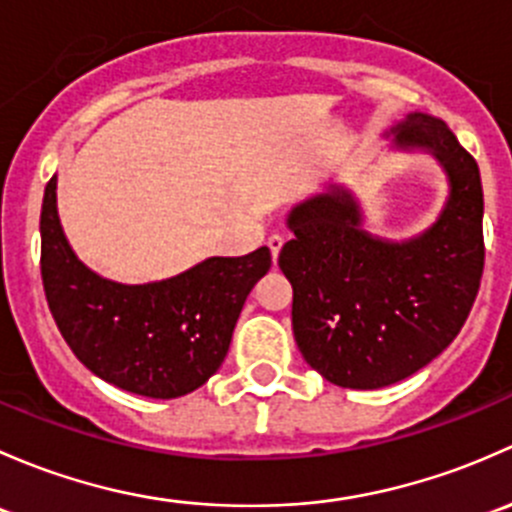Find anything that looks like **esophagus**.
<instances>
[{
    "label": "esophagus",
    "instance_id": "obj_1",
    "mask_svg": "<svg viewBox=\"0 0 512 512\" xmlns=\"http://www.w3.org/2000/svg\"><path fill=\"white\" fill-rule=\"evenodd\" d=\"M283 244H286V236H283V234H271V236H268V249H271L273 258H278V254H281Z\"/></svg>",
    "mask_w": 512,
    "mask_h": 512
}]
</instances>
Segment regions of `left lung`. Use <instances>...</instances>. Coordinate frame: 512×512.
Returning a JSON list of instances; mask_svg holds the SVG:
<instances>
[{
	"mask_svg": "<svg viewBox=\"0 0 512 512\" xmlns=\"http://www.w3.org/2000/svg\"><path fill=\"white\" fill-rule=\"evenodd\" d=\"M399 147L444 162L451 197L419 239L384 244L360 229L347 192L293 209L278 266L293 286V335L305 362L347 389L412 377L461 333L481 288L483 187L478 162L441 120L412 113L394 128Z\"/></svg>",
	"mask_w": 512,
	"mask_h": 512,
	"instance_id": "1",
	"label": "left lung"
}]
</instances>
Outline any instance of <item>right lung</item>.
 <instances>
[{
  "mask_svg": "<svg viewBox=\"0 0 512 512\" xmlns=\"http://www.w3.org/2000/svg\"><path fill=\"white\" fill-rule=\"evenodd\" d=\"M271 268L268 246L249 256L207 258L145 286L88 271L68 246L56 212V177L41 204V281L73 355L105 382L152 399L202 387L224 362L246 295Z\"/></svg>",
  "mask_w": 512,
  "mask_h": 512,
  "instance_id": "add662e5",
  "label": "right lung"
}]
</instances>
